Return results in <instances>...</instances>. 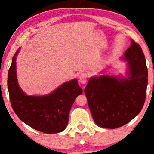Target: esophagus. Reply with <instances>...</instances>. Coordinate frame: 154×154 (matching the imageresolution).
<instances>
[{"instance_id": "esophagus-1", "label": "esophagus", "mask_w": 154, "mask_h": 154, "mask_svg": "<svg viewBox=\"0 0 154 154\" xmlns=\"http://www.w3.org/2000/svg\"><path fill=\"white\" fill-rule=\"evenodd\" d=\"M87 79H88V76H87V74L85 72L82 73L81 75L79 76V82L81 84H85L87 82Z\"/></svg>"}]
</instances>
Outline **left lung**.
<instances>
[{"mask_svg":"<svg viewBox=\"0 0 154 154\" xmlns=\"http://www.w3.org/2000/svg\"><path fill=\"white\" fill-rule=\"evenodd\" d=\"M124 59L128 61L126 78L103 75L89 79L85 89L93 119L102 128L125 125L141 112L148 85V69L141 46L132 40Z\"/></svg>","mask_w":154,"mask_h":154,"instance_id":"left-lung-1","label":"left lung"}]
</instances>
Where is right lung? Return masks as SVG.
<instances>
[{
    "label": "right lung",
    "mask_w": 154,
    "mask_h": 154,
    "mask_svg": "<svg viewBox=\"0 0 154 154\" xmlns=\"http://www.w3.org/2000/svg\"><path fill=\"white\" fill-rule=\"evenodd\" d=\"M19 50L13 57L8 75V88L13 111L21 121L38 131L46 134L63 131L67 125L72 106L82 93V89L77 79H73L46 96L26 95L17 80L15 61Z\"/></svg>",
    "instance_id": "right-lung-1"
}]
</instances>
